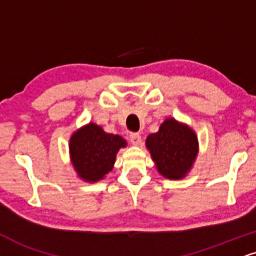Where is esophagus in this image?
<instances>
[{
	"label": "esophagus",
	"mask_w": 256,
	"mask_h": 256,
	"mask_svg": "<svg viewBox=\"0 0 256 256\" xmlns=\"http://www.w3.org/2000/svg\"><path fill=\"white\" fill-rule=\"evenodd\" d=\"M129 140H130V142L133 144H135V146H138V144H141L140 134L130 133V135H129Z\"/></svg>",
	"instance_id": "esophagus-1"
}]
</instances>
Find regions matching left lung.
<instances>
[{
  "label": "left lung",
  "mask_w": 256,
  "mask_h": 256,
  "mask_svg": "<svg viewBox=\"0 0 256 256\" xmlns=\"http://www.w3.org/2000/svg\"><path fill=\"white\" fill-rule=\"evenodd\" d=\"M146 146L156 166L165 178L180 179L194 164L198 150L197 136L188 126L168 118L159 132L148 135Z\"/></svg>",
  "instance_id": "left-lung-1"
}]
</instances>
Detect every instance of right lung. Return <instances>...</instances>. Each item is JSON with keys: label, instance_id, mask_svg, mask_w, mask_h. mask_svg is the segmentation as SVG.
<instances>
[{"label": "right lung", "instance_id": "obj_1", "mask_svg": "<svg viewBox=\"0 0 256 256\" xmlns=\"http://www.w3.org/2000/svg\"><path fill=\"white\" fill-rule=\"evenodd\" d=\"M118 135L103 132L100 126L90 123L72 135L70 140L71 159L76 171L86 182L100 180L115 162L116 153L126 147Z\"/></svg>", "mask_w": 256, "mask_h": 256}]
</instances>
